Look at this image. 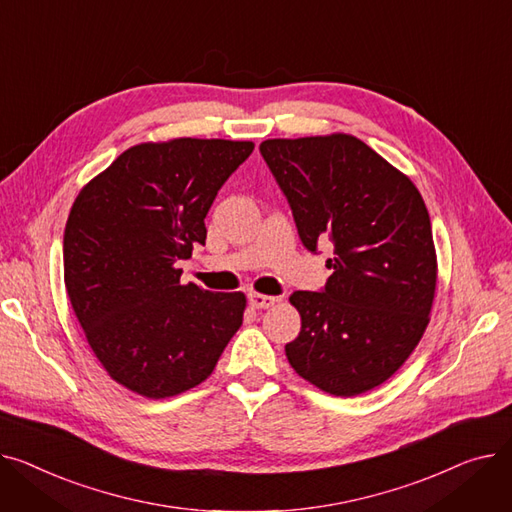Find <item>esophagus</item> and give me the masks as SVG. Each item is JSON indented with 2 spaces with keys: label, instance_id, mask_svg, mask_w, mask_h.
Returning a JSON list of instances; mask_svg holds the SVG:
<instances>
[{
  "label": "esophagus",
  "instance_id": "34e87169",
  "mask_svg": "<svg viewBox=\"0 0 512 512\" xmlns=\"http://www.w3.org/2000/svg\"><path fill=\"white\" fill-rule=\"evenodd\" d=\"M248 302L252 308L256 310H262V308H270L275 304V297L273 295H262V293H256V291H250L248 293Z\"/></svg>",
  "mask_w": 512,
  "mask_h": 512
}]
</instances>
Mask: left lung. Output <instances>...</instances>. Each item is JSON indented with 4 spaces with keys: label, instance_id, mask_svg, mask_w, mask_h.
Listing matches in <instances>:
<instances>
[{
    "label": "left lung",
    "instance_id": "1",
    "mask_svg": "<svg viewBox=\"0 0 512 512\" xmlns=\"http://www.w3.org/2000/svg\"><path fill=\"white\" fill-rule=\"evenodd\" d=\"M310 252L330 239L324 289L289 302L302 330L285 345L291 368L337 397L393 376L422 339L436 291V250L422 194L349 134L260 144Z\"/></svg>",
    "mask_w": 512,
    "mask_h": 512
}]
</instances>
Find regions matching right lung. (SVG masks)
Instances as JSON below:
<instances>
[{
	"instance_id": "right-lung-1",
	"label": "right lung",
	"mask_w": 512,
	"mask_h": 512,
	"mask_svg": "<svg viewBox=\"0 0 512 512\" xmlns=\"http://www.w3.org/2000/svg\"><path fill=\"white\" fill-rule=\"evenodd\" d=\"M254 142L175 138L124 150L80 190L64 233V281L109 376L167 399L213 374L242 326L246 295L182 285L179 260Z\"/></svg>"
}]
</instances>
